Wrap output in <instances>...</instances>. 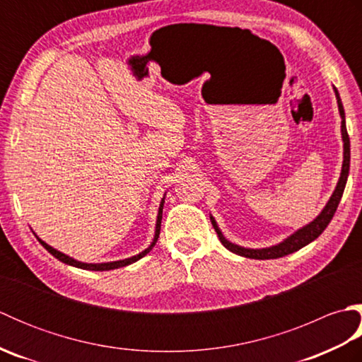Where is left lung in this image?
I'll use <instances>...</instances> for the list:
<instances>
[{
  "label": "left lung",
  "mask_w": 362,
  "mask_h": 362,
  "mask_svg": "<svg viewBox=\"0 0 362 362\" xmlns=\"http://www.w3.org/2000/svg\"><path fill=\"white\" fill-rule=\"evenodd\" d=\"M334 93L337 98V107H339V113H341V130H342V140H344V165H342V173H341V179L337 182V187L334 189V193L329 199L327 206L324 209L319 216L314 219L311 224H308L303 228H300L298 232H296L292 236H289L286 241H283L279 245H274V247H269V249H244L240 247V245H235L232 243H228L222 233L219 232V228L216 226V221L213 218L211 219V224L216 230L219 241L222 243L226 249H228L230 252L236 253V255H241L245 258H253V259H274V258H281L284 255H289L292 252H297L298 249L305 247L306 244H310L311 241L316 240V238L324 232L327 228V226L329 224V221L333 219L334 213L337 210V205L341 202V197L344 194V189H345V183H347V177H349V169H350V138L347 134V126H345V113H344V107L341 103V98L339 93H337V90L334 88Z\"/></svg>",
  "instance_id": "8db88e82"
}]
</instances>
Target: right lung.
Masks as SVG:
<instances>
[{"mask_svg":"<svg viewBox=\"0 0 362 362\" xmlns=\"http://www.w3.org/2000/svg\"><path fill=\"white\" fill-rule=\"evenodd\" d=\"M163 202L165 201H161V204H160V210H158V218H157V227H156V238H153V243L151 244V247L149 249H146L144 252H141L140 255H135V257H132V258H127V259H121V261H113V263H99V264H87V263H81V261H76V259H73V258H70V257H66V255H64L62 252H57L56 249H52L51 245H48L46 243H43L42 240H38L40 241V244L43 245V247L48 250L51 255H54L56 257L57 259H60L62 261V263H66V264H70V266H74V267H81V269H87V271H110V269H118V267H124V266H127V264H132V263H135L136 259H140V258H143L146 253H149L151 252V249L153 247V245H156V243H157V240H158V235H160V226H161V213H163Z\"/></svg>","mask_w":362,"mask_h":362,"instance_id":"1","label":"right lung"}]
</instances>
